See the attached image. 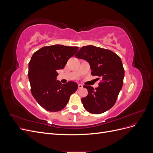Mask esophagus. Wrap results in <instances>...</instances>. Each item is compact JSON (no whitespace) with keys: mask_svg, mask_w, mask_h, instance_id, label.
Masks as SVG:
<instances>
[{"mask_svg":"<svg viewBox=\"0 0 153 153\" xmlns=\"http://www.w3.org/2000/svg\"><path fill=\"white\" fill-rule=\"evenodd\" d=\"M83 87V85H82V84H78V89H82V88Z\"/></svg>","mask_w":153,"mask_h":153,"instance_id":"obj_1","label":"esophagus"}]
</instances>
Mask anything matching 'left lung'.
<instances>
[{
	"label": "left lung",
	"instance_id": "1",
	"mask_svg": "<svg viewBox=\"0 0 153 153\" xmlns=\"http://www.w3.org/2000/svg\"><path fill=\"white\" fill-rule=\"evenodd\" d=\"M75 57L89 62L92 75L102 78L95 89L84 86L88 91L87 96L82 98L84 107L94 114L108 110L116 102L123 84L124 69L121 58L111 50L92 45L82 47Z\"/></svg>",
	"mask_w": 153,
	"mask_h": 153
}]
</instances>
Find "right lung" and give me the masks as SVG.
Masks as SVG:
<instances>
[{
	"mask_svg": "<svg viewBox=\"0 0 153 153\" xmlns=\"http://www.w3.org/2000/svg\"><path fill=\"white\" fill-rule=\"evenodd\" d=\"M78 50L77 47L55 45L41 48L32 55L28 72L32 94L38 104L49 112L63 109L78 89L76 82L62 84L57 80L58 69H63Z\"/></svg>",
	"mask_w": 153,
	"mask_h": 153,
	"instance_id": "1",
	"label": "right lung"
}]
</instances>
